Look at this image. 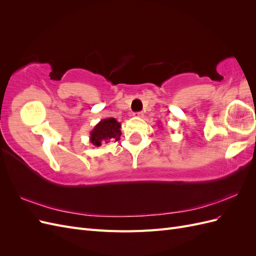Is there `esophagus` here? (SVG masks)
I'll return each mask as SVG.
<instances>
[{"label":"esophagus","instance_id":"34e87169","mask_svg":"<svg viewBox=\"0 0 256 256\" xmlns=\"http://www.w3.org/2000/svg\"><path fill=\"white\" fill-rule=\"evenodd\" d=\"M134 116H138V118H143V113L142 112H136V113H134Z\"/></svg>","mask_w":256,"mask_h":256}]
</instances>
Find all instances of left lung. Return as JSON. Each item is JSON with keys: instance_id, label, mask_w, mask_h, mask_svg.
I'll return each mask as SVG.
<instances>
[{"instance_id": "8db88e82", "label": "left lung", "mask_w": 256, "mask_h": 256, "mask_svg": "<svg viewBox=\"0 0 256 256\" xmlns=\"http://www.w3.org/2000/svg\"><path fill=\"white\" fill-rule=\"evenodd\" d=\"M159 128H160V127H159Z\"/></svg>"}]
</instances>
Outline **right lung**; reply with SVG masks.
<instances>
[{"label": "right lung", "mask_w": 256, "mask_h": 256, "mask_svg": "<svg viewBox=\"0 0 256 256\" xmlns=\"http://www.w3.org/2000/svg\"><path fill=\"white\" fill-rule=\"evenodd\" d=\"M122 125L115 118H109L100 120L90 131V142L99 147L102 143L118 141L120 138Z\"/></svg>", "instance_id": "obj_1"}]
</instances>
